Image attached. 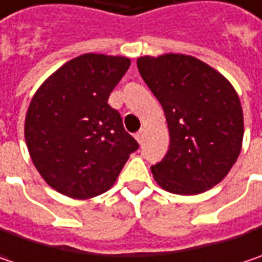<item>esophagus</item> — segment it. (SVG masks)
<instances>
[{
    "label": "esophagus",
    "instance_id": "1",
    "mask_svg": "<svg viewBox=\"0 0 262 262\" xmlns=\"http://www.w3.org/2000/svg\"><path fill=\"white\" fill-rule=\"evenodd\" d=\"M144 138H145V130H139L136 133V141L142 145V142H144Z\"/></svg>",
    "mask_w": 262,
    "mask_h": 262
}]
</instances>
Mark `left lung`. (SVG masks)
<instances>
[{"label": "left lung", "instance_id": "1", "mask_svg": "<svg viewBox=\"0 0 262 262\" xmlns=\"http://www.w3.org/2000/svg\"><path fill=\"white\" fill-rule=\"evenodd\" d=\"M138 70L162 103L170 145L151 166L163 190L192 195L221 182L237 160L243 111L234 87L208 63L187 54L138 57Z\"/></svg>", "mask_w": 262, "mask_h": 262}]
</instances>
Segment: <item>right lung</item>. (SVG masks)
<instances>
[{"label":"right lung","instance_id":"obj_1","mask_svg":"<svg viewBox=\"0 0 262 262\" xmlns=\"http://www.w3.org/2000/svg\"><path fill=\"white\" fill-rule=\"evenodd\" d=\"M130 67L123 56L85 53L37 90L25 118L29 156L44 181L72 199L108 191L138 149L108 98Z\"/></svg>","mask_w":262,"mask_h":262}]
</instances>
